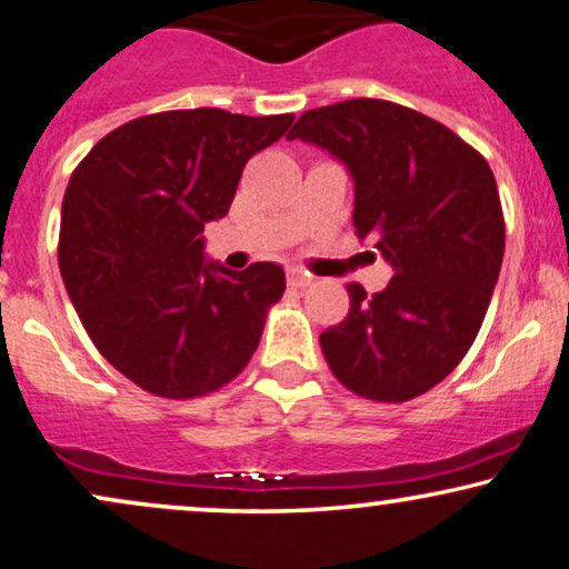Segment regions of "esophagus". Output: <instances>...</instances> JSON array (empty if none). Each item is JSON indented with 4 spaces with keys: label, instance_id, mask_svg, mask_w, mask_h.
<instances>
[{
    "label": "esophagus",
    "instance_id": "1",
    "mask_svg": "<svg viewBox=\"0 0 569 569\" xmlns=\"http://www.w3.org/2000/svg\"><path fill=\"white\" fill-rule=\"evenodd\" d=\"M315 278L310 276V272L299 270V267H293V270H289V286L291 289H307V286H312Z\"/></svg>",
    "mask_w": 569,
    "mask_h": 569
}]
</instances>
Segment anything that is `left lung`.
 I'll return each instance as SVG.
<instances>
[{"instance_id": "1", "label": "left lung", "mask_w": 569, "mask_h": 569, "mask_svg": "<svg viewBox=\"0 0 569 569\" xmlns=\"http://www.w3.org/2000/svg\"><path fill=\"white\" fill-rule=\"evenodd\" d=\"M286 137L345 163L358 238L395 270L373 297L350 283V315L320 333L328 366L368 400L423 395L469 352L501 272L503 211L488 161L440 121L371 98L307 111Z\"/></svg>"}]
</instances>
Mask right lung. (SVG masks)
<instances>
[{"label":"right lung","mask_w":569,"mask_h":569,"mask_svg":"<svg viewBox=\"0 0 569 569\" xmlns=\"http://www.w3.org/2000/svg\"><path fill=\"white\" fill-rule=\"evenodd\" d=\"M293 116L163 111L113 129L73 169L60 211V272L102 358L150 395L228 385L286 291L276 262L232 272L207 259L203 224L228 214L246 161Z\"/></svg>","instance_id":"1"}]
</instances>
